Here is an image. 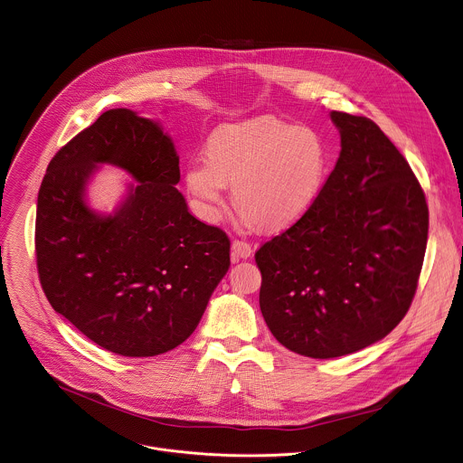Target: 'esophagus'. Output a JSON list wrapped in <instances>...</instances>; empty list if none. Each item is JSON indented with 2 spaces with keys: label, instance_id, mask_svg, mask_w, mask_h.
I'll return each instance as SVG.
<instances>
[{
  "label": "esophagus",
  "instance_id": "obj_1",
  "mask_svg": "<svg viewBox=\"0 0 463 463\" xmlns=\"http://www.w3.org/2000/svg\"><path fill=\"white\" fill-rule=\"evenodd\" d=\"M252 256V247L245 240H234L231 247V259L236 262L240 259H249Z\"/></svg>",
  "mask_w": 463,
  "mask_h": 463
}]
</instances>
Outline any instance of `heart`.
Wrapping results in <instances>:
<instances>
[{
	"mask_svg": "<svg viewBox=\"0 0 463 463\" xmlns=\"http://www.w3.org/2000/svg\"><path fill=\"white\" fill-rule=\"evenodd\" d=\"M328 166V146L317 129L266 117L216 129L207 153L190 157L184 181L207 220L222 214L231 183L240 216L277 231L312 209Z\"/></svg>",
	"mask_w": 463,
	"mask_h": 463,
	"instance_id": "1",
	"label": "heart"
}]
</instances>
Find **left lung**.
<instances>
[{"mask_svg": "<svg viewBox=\"0 0 463 463\" xmlns=\"http://www.w3.org/2000/svg\"><path fill=\"white\" fill-rule=\"evenodd\" d=\"M341 153L316 204L256 252L273 337L312 359L355 354L407 314L428 241L411 165L365 117L330 113Z\"/></svg>", "mask_w": 463, "mask_h": 463, "instance_id": "1", "label": "left lung"}]
</instances>
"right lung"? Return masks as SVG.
<instances>
[{"label":"right lung","instance_id":"1","mask_svg":"<svg viewBox=\"0 0 463 463\" xmlns=\"http://www.w3.org/2000/svg\"><path fill=\"white\" fill-rule=\"evenodd\" d=\"M99 164L134 175L111 215L86 204ZM179 156L159 124L108 109L50 163L37 199L35 252L52 307L122 357L184 343L231 266L227 234L197 220L179 183Z\"/></svg>","mask_w":463,"mask_h":463}]
</instances>
